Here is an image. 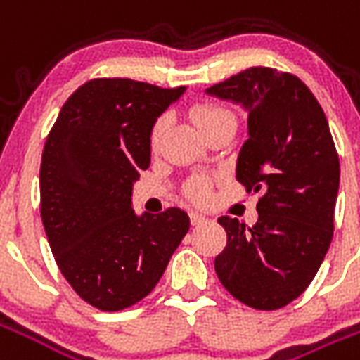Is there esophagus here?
Listing matches in <instances>:
<instances>
[{"label": "esophagus", "instance_id": "34e87169", "mask_svg": "<svg viewBox=\"0 0 360 360\" xmlns=\"http://www.w3.org/2000/svg\"><path fill=\"white\" fill-rule=\"evenodd\" d=\"M191 221H193V226H202L204 221H206V216L198 214V212H191Z\"/></svg>", "mask_w": 360, "mask_h": 360}]
</instances>
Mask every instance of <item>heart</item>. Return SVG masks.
I'll use <instances>...</instances> for the list:
<instances>
[{
	"label": "heart",
	"mask_w": 360,
	"mask_h": 360,
	"mask_svg": "<svg viewBox=\"0 0 360 360\" xmlns=\"http://www.w3.org/2000/svg\"><path fill=\"white\" fill-rule=\"evenodd\" d=\"M193 119H195V123L200 129L204 131H208L210 127L218 125V123H221V121H233V113L227 110V108H224V105H219V103H198V105H195L193 108ZM165 127H167V117L165 115H162V117H158L156 121H154V125H152V129H150V146L152 148H158L160 146V142H162V136H164L165 133ZM187 193L193 198H196V200H204V198H208V195H210V185H208V181L204 179H195L188 183L187 187Z\"/></svg>",
	"instance_id": "obj_1"
}]
</instances>
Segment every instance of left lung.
<instances>
[{"mask_svg": "<svg viewBox=\"0 0 360 360\" xmlns=\"http://www.w3.org/2000/svg\"><path fill=\"white\" fill-rule=\"evenodd\" d=\"M208 92L249 110V139L235 177L258 193V221L221 216L226 249L214 260L221 285L257 310H278L310 285L330 249L340 158L324 110L291 73L250 67Z\"/></svg>", "mask_w": 360, "mask_h": 360, "instance_id": "1", "label": "left lung"}]
</instances>
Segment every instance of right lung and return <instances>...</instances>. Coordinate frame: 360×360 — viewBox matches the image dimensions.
<instances>
[{
    "instance_id": "obj_1",
    "label": "right lung",
    "mask_w": 360,
    "mask_h": 360,
    "mask_svg": "<svg viewBox=\"0 0 360 360\" xmlns=\"http://www.w3.org/2000/svg\"><path fill=\"white\" fill-rule=\"evenodd\" d=\"M183 90L92 79L67 98L46 139L44 229L63 278L98 310L142 301L188 231L181 208L141 218L131 208L133 181L150 165V129Z\"/></svg>"
}]
</instances>
